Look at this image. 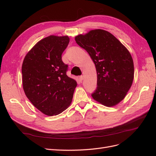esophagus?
I'll return each mask as SVG.
<instances>
[{
	"mask_svg": "<svg viewBox=\"0 0 156 156\" xmlns=\"http://www.w3.org/2000/svg\"><path fill=\"white\" fill-rule=\"evenodd\" d=\"M83 79H84V77L83 76V75H81V76L79 77V80H80V81H83Z\"/></svg>",
	"mask_w": 156,
	"mask_h": 156,
	"instance_id": "obj_1",
	"label": "esophagus"
}]
</instances>
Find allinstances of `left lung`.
<instances>
[{
    "label": "left lung",
    "mask_w": 156,
    "mask_h": 156,
    "mask_svg": "<svg viewBox=\"0 0 156 156\" xmlns=\"http://www.w3.org/2000/svg\"><path fill=\"white\" fill-rule=\"evenodd\" d=\"M95 64L97 88L92 96L106 107L119 104L126 97L134 78L132 56L126 47L109 32L90 30L75 37Z\"/></svg>",
    "instance_id": "8db88e82"
}]
</instances>
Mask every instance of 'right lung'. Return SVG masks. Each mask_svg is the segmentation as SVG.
<instances>
[{
  "label": "right lung",
  "mask_w": 156,
  "mask_h": 156,
  "mask_svg": "<svg viewBox=\"0 0 156 156\" xmlns=\"http://www.w3.org/2000/svg\"><path fill=\"white\" fill-rule=\"evenodd\" d=\"M68 36L51 35L27 53L22 64L23 87L26 96L44 115L60 114L70 105L77 82L66 75L62 60Z\"/></svg>",
  "instance_id": "right-lung-1"
}]
</instances>
